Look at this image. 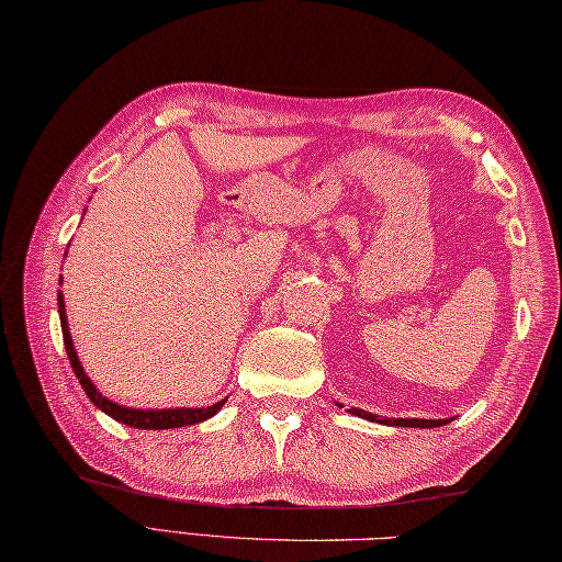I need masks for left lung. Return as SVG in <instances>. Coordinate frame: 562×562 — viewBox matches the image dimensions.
<instances>
[{"label":"left lung","instance_id":"left-lung-1","mask_svg":"<svg viewBox=\"0 0 562 562\" xmlns=\"http://www.w3.org/2000/svg\"><path fill=\"white\" fill-rule=\"evenodd\" d=\"M339 405V403H337ZM345 407V405H339ZM349 415H357L361 419H369V422H378V425H387V427H415V429H431V427H443L449 425L451 419H415V417H378L373 415V412H366V409H359V407H351L347 409Z\"/></svg>","mask_w":562,"mask_h":562}]
</instances>
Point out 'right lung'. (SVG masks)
<instances>
[{"label": "right lung", "mask_w": 562, "mask_h": 562, "mask_svg": "<svg viewBox=\"0 0 562 562\" xmlns=\"http://www.w3.org/2000/svg\"><path fill=\"white\" fill-rule=\"evenodd\" d=\"M57 313H60V327H63V341H65L67 359H70L72 371L79 378V385L85 387V393L91 403H94L111 419L121 422V425L135 427V429H179V427L199 425V422L211 419L213 415H217V409L227 403V397H225V400H221V403H215L211 407H167V409H137V407H125V405L113 403V400H109L106 395H101L97 391V385L91 383V378L85 373V366L79 363V357L75 351V341L70 337V325H67L63 291H57Z\"/></svg>", "instance_id": "1"}]
</instances>
